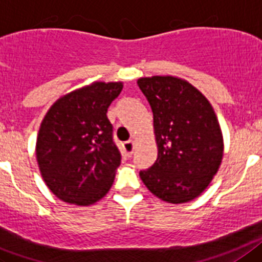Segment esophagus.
<instances>
[{"label":"esophagus","mask_w":262,"mask_h":262,"mask_svg":"<svg viewBox=\"0 0 262 262\" xmlns=\"http://www.w3.org/2000/svg\"><path fill=\"white\" fill-rule=\"evenodd\" d=\"M124 150H125V153L130 157L134 151V141L129 140L126 141V142H124Z\"/></svg>","instance_id":"obj_1"}]
</instances>
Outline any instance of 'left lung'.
I'll return each instance as SVG.
<instances>
[{
	"label": "left lung",
	"instance_id": "1",
	"mask_svg": "<svg viewBox=\"0 0 262 262\" xmlns=\"http://www.w3.org/2000/svg\"><path fill=\"white\" fill-rule=\"evenodd\" d=\"M137 84L153 111L158 146L157 161L141 170V179L159 199L187 203L206 190L222 163L223 134L212 105L179 77H141Z\"/></svg>",
	"mask_w": 262,
	"mask_h": 262
}]
</instances>
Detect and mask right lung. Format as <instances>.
Masks as SVG:
<instances>
[{
  "label": "right lung",
  "mask_w": 262,
  "mask_h": 262,
  "mask_svg": "<svg viewBox=\"0 0 262 262\" xmlns=\"http://www.w3.org/2000/svg\"><path fill=\"white\" fill-rule=\"evenodd\" d=\"M122 83L96 81L52 104L36 138V161L54 195L66 203L90 206L105 196L121 154L106 112Z\"/></svg>",
  "instance_id": "add662e5"
}]
</instances>
